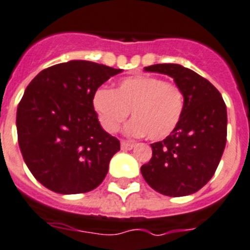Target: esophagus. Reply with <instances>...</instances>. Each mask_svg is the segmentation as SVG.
Returning a JSON list of instances; mask_svg holds the SVG:
<instances>
[{"label": "esophagus", "mask_w": 250, "mask_h": 250, "mask_svg": "<svg viewBox=\"0 0 250 250\" xmlns=\"http://www.w3.org/2000/svg\"><path fill=\"white\" fill-rule=\"evenodd\" d=\"M121 146L123 150H131L135 147V144L131 143V141H125V140H123L121 143Z\"/></svg>", "instance_id": "esophagus-1"}]
</instances>
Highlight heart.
I'll return each instance as SVG.
<instances>
[{
    "mask_svg": "<svg viewBox=\"0 0 250 250\" xmlns=\"http://www.w3.org/2000/svg\"><path fill=\"white\" fill-rule=\"evenodd\" d=\"M92 105L100 125L109 133L118 132L131 111L133 121L127 125V133L159 141L176 129L185 100L181 88L173 83L139 76L121 81L115 90H96Z\"/></svg>",
    "mask_w": 250,
    "mask_h": 250,
    "instance_id": "b5f03b06",
    "label": "heart"
}]
</instances>
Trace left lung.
Here are the masks:
<instances>
[{"mask_svg":"<svg viewBox=\"0 0 250 250\" xmlns=\"http://www.w3.org/2000/svg\"><path fill=\"white\" fill-rule=\"evenodd\" d=\"M146 72L172 77L184 93V113L176 129L151 144L153 157L141 167L145 181L167 196L194 194L216 172L226 146L225 101L209 81L178 64H155Z\"/></svg>","mask_w":250,"mask_h":250,"instance_id":"1","label":"left lung"}]
</instances>
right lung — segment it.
<instances>
[{
    "mask_svg": "<svg viewBox=\"0 0 250 250\" xmlns=\"http://www.w3.org/2000/svg\"><path fill=\"white\" fill-rule=\"evenodd\" d=\"M122 69L70 60L44 69L16 111L19 147L36 180L59 194L91 191L104 181L119 140L103 129L93 93Z\"/></svg>",
    "mask_w": 250,
    "mask_h": 250,
    "instance_id": "add662e5",
    "label": "right lung"
}]
</instances>
